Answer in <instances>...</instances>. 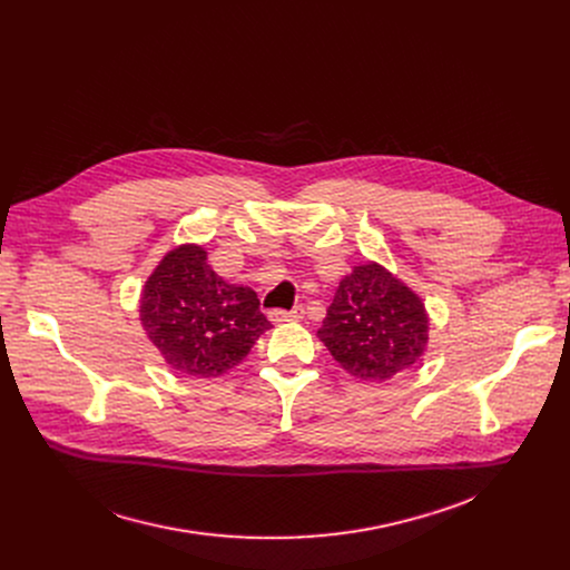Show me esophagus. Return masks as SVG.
Masks as SVG:
<instances>
[{
	"label": "esophagus",
	"mask_w": 570,
	"mask_h": 570,
	"mask_svg": "<svg viewBox=\"0 0 570 570\" xmlns=\"http://www.w3.org/2000/svg\"><path fill=\"white\" fill-rule=\"evenodd\" d=\"M302 317H304V308H302V306H295V308H291V311H282V308L268 311V320L275 322V324L291 322V320H302Z\"/></svg>",
	"instance_id": "1"
}]
</instances>
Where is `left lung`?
<instances>
[{
    "label": "left lung",
    "instance_id": "8db88e82",
    "mask_svg": "<svg viewBox=\"0 0 570 570\" xmlns=\"http://www.w3.org/2000/svg\"><path fill=\"white\" fill-rule=\"evenodd\" d=\"M431 320L424 299L385 266H354L336 288L317 338L361 381L383 383L422 361Z\"/></svg>",
    "mask_w": 570,
    "mask_h": 570
}]
</instances>
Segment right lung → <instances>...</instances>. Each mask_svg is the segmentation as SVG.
Returning a JSON list of instances; mask_svg holds the SVG:
<instances>
[{
	"mask_svg": "<svg viewBox=\"0 0 570 570\" xmlns=\"http://www.w3.org/2000/svg\"><path fill=\"white\" fill-rule=\"evenodd\" d=\"M139 320L165 363L196 379L225 374L273 327L257 293L225 282L198 243L159 259L141 288Z\"/></svg>",
	"mask_w": 570,
	"mask_h": 570,
	"instance_id": "right-lung-1",
	"label": "right lung"
}]
</instances>
